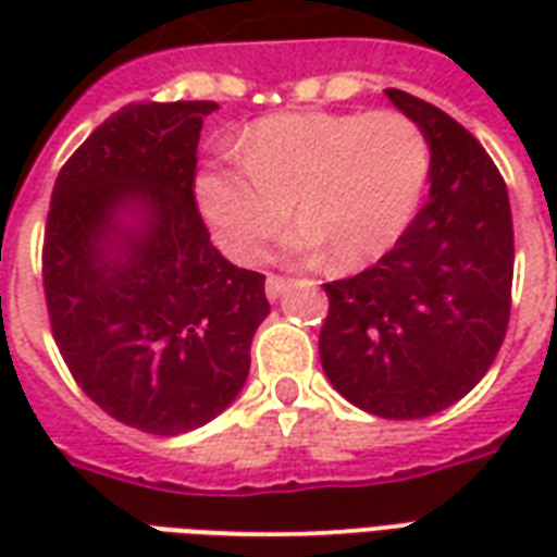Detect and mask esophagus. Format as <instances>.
<instances>
[{"instance_id": "esophagus-1", "label": "esophagus", "mask_w": 557, "mask_h": 557, "mask_svg": "<svg viewBox=\"0 0 557 557\" xmlns=\"http://www.w3.org/2000/svg\"><path fill=\"white\" fill-rule=\"evenodd\" d=\"M289 286H292V280L277 277V274H268V280H265L268 301H277V298H283V292L289 289Z\"/></svg>"}]
</instances>
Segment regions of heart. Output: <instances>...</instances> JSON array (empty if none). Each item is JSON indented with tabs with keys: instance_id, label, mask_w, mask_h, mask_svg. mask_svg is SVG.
Here are the masks:
<instances>
[{
	"instance_id": "heart-1",
	"label": "heart",
	"mask_w": 557,
	"mask_h": 557,
	"mask_svg": "<svg viewBox=\"0 0 557 557\" xmlns=\"http://www.w3.org/2000/svg\"><path fill=\"white\" fill-rule=\"evenodd\" d=\"M242 160L196 172L194 196L218 244L250 262L292 211L301 223L283 247L331 250L337 268L385 256L409 230L430 178V143L403 113H277L242 134Z\"/></svg>"
}]
</instances>
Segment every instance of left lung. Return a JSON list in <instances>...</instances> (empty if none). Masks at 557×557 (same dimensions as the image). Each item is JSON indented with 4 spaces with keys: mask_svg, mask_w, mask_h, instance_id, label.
<instances>
[{
    "mask_svg": "<svg viewBox=\"0 0 557 557\" xmlns=\"http://www.w3.org/2000/svg\"><path fill=\"white\" fill-rule=\"evenodd\" d=\"M430 143V199L373 268L325 283L319 358L351 406L430 418L486 375L513 286V218L502 172L466 127L409 91L387 89Z\"/></svg>",
    "mask_w": 557,
    "mask_h": 557,
    "instance_id": "obj_1",
    "label": "left lung"
}]
</instances>
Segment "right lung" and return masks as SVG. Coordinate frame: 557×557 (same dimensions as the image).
<instances>
[{"mask_svg":"<svg viewBox=\"0 0 557 557\" xmlns=\"http://www.w3.org/2000/svg\"><path fill=\"white\" fill-rule=\"evenodd\" d=\"M211 101L131 103L55 178L44 292L55 346L110 418L151 435L206 426L242 394L265 277L232 265L194 202Z\"/></svg>","mask_w":557,"mask_h":557,"instance_id":"right-lung-1","label":"right lung"}]
</instances>
